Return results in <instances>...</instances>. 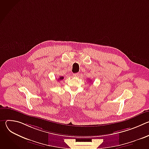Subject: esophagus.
Returning <instances> with one entry per match:
<instances>
[{"instance_id":"34e87169","label":"esophagus","mask_w":149,"mask_h":149,"mask_svg":"<svg viewBox=\"0 0 149 149\" xmlns=\"http://www.w3.org/2000/svg\"><path fill=\"white\" fill-rule=\"evenodd\" d=\"M73 76L75 77H77L78 76V73H75V74H73Z\"/></svg>"}]
</instances>
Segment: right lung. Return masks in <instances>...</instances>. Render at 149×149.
Returning a JSON list of instances; mask_svg holds the SVG:
<instances>
[{
    "label": "right lung",
    "mask_w": 149,
    "mask_h": 149,
    "mask_svg": "<svg viewBox=\"0 0 149 149\" xmlns=\"http://www.w3.org/2000/svg\"><path fill=\"white\" fill-rule=\"evenodd\" d=\"M63 79V77H60L58 79V80H62V79Z\"/></svg>",
    "instance_id": "obj_1"
}]
</instances>
